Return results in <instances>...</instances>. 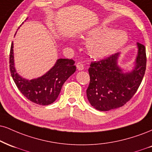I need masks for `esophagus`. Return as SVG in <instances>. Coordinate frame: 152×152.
I'll list each match as a JSON object with an SVG mask.
<instances>
[{
  "instance_id": "obj_1",
  "label": "esophagus",
  "mask_w": 152,
  "mask_h": 152,
  "mask_svg": "<svg viewBox=\"0 0 152 152\" xmlns=\"http://www.w3.org/2000/svg\"><path fill=\"white\" fill-rule=\"evenodd\" d=\"M76 67H77V69L78 71H82L84 69V66L81 62H78V63L76 64Z\"/></svg>"
}]
</instances>
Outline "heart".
I'll return each mask as SVG.
<instances>
[{
  "instance_id": "heart-1",
  "label": "heart",
  "mask_w": 152,
  "mask_h": 152,
  "mask_svg": "<svg viewBox=\"0 0 152 152\" xmlns=\"http://www.w3.org/2000/svg\"><path fill=\"white\" fill-rule=\"evenodd\" d=\"M107 30L105 26H98L87 32V39H94L89 43L88 50L95 57H103L115 52L127 42V34L124 31H110L105 34Z\"/></svg>"
}]
</instances>
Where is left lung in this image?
<instances>
[{
    "instance_id": "8db88e82",
    "label": "left lung",
    "mask_w": 152,
    "mask_h": 152,
    "mask_svg": "<svg viewBox=\"0 0 152 152\" xmlns=\"http://www.w3.org/2000/svg\"><path fill=\"white\" fill-rule=\"evenodd\" d=\"M137 56L134 67L123 72L118 64V52L90 64V83L86 90L91 105L100 111H108L122 107L132 98L144 76L147 65L144 45L137 43Z\"/></svg>"
}]
</instances>
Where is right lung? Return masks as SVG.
<instances>
[{
    "mask_svg": "<svg viewBox=\"0 0 152 152\" xmlns=\"http://www.w3.org/2000/svg\"><path fill=\"white\" fill-rule=\"evenodd\" d=\"M9 63L10 74L19 91L29 100L40 105H48L54 103L60 94L63 84L76 69L74 60L58 58L54 66L41 77L25 79L16 72L15 68L12 42Z\"/></svg>",
    "mask_w": 152,
    "mask_h": 152,
    "instance_id": "add662e5",
    "label": "right lung"
}]
</instances>
